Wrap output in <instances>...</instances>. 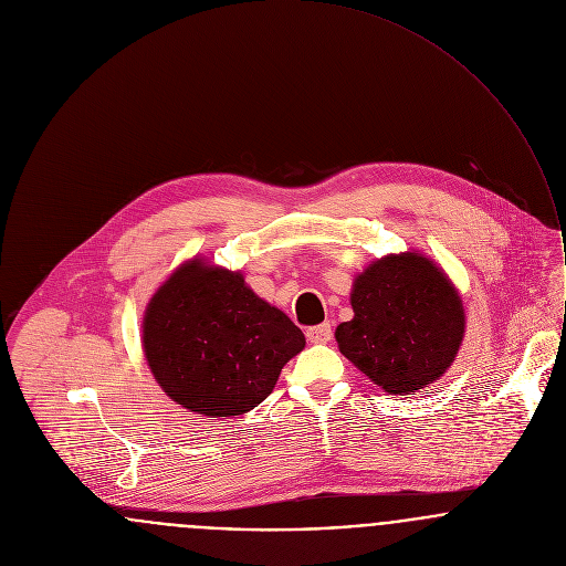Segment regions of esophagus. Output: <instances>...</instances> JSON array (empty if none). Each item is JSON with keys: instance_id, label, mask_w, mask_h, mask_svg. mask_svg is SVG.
<instances>
[{"instance_id": "1", "label": "esophagus", "mask_w": 566, "mask_h": 566, "mask_svg": "<svg viewBox=\"0 0 566 566\" xmlns=\"http://www.w3.org/2000/svg\"><path fill=\"white\" fill-rule=\"evenodd\" d=\"M332 336H334V332H332L329 323H321V325H314L307 329V340L314 345H325L332 340Z\"/></svg>"}]
</instances>
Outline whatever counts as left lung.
Segmentation results:
<instances>
[{"label": "left lung", "mask_w": 566, "mask_h": 566, "mask_svg": "<svg viewBox=\"0 0 566 566\" xmlns=\"http://www.w3.org/2000/svg\"><path fill=\"white\" fill-rule=\"evenodd\" d=\"M354 318L336 329L343 352L386 392L410 395L454 360L465 314L448 276L415 252L369 265L352 292Z\"/></svg>", "instance_id": "left-lung-1"}]
</instances>
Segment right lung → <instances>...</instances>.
<instances>
[{
	"label": "right lung",
	"instance_id": "right-lung-1",
	"mask_svg": "<svg viewBox=\"0 0 566 566\" xmlns=\"http://www.w3.org/2000/svg\"><path fill=\"white\" fill-rule=\"evenodd\" d=\"M147 363L165 392L208 417L243 415L303 352V332L259 298L239 272L182 265L151 298L143 325Z\"/></svg>",
	"mask_w": 566,
	"mask_h": 566
}]
</instances>
